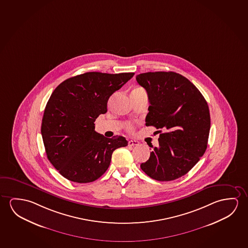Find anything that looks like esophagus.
I'll return each mask as SVG.
<instances>
[{
  "instance_id": "1",
  "label": "esophagus",
  "mask_w": 248,
  "mask_h": 248,
  "mask_svg": "<svg viewBox=\"0 0 248 248\" xmlns=\"http://www.w3.org/2000/svg\"><path fill=\"white\" fill-rule=\"evenodd\" d=\"M139 144V141H137V140H130L129 142H128V145L130 146V147H132V146H136V145Z\"/></svg>"
}]
</instances>
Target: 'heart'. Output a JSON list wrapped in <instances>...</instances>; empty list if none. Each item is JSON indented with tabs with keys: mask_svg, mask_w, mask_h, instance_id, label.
Returning <instances> with one entry per match:
<instances>
[{
	"mask_svg": "<svg viewBox=\"0 0 248 248\" xmlns=\"http://www.w3.org/2000/svg\"><path fill=\"white\" fill-rule=\"evenodd\" d=\"M126 129L128 130H130V131H131V130H133L134 127L133 124H128L127 125H126Z\"/></svg>",
	"mask_w": 248,
	"mask_h": 248,
	"instance_id": "heart-1",
	"label": "heart"
}]
</instances>
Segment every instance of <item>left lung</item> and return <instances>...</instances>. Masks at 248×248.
Listing matches in <instances>:
<instances>
[{"mask_svg": "<svg viewBox=\"0 0 248 248\" xmlns=\"http://www.w3.org/2000/svg\"><path fill=\"white\" fill-rule=\"evenodd\" d=\"M137 81L149 97L146 125L160 130L159 147L149 145L154 149L149 160L141 163V170L158 181L179 179L198 163L207 149L208 104L195 85L178 73H142L137 76Z\"/></svg>", "mask_w": 248, "mask_h": 248, "instance_id": "1", "label": "left lung"}]
</instances>
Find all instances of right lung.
<instances>
[{"instance_id": "right-lung-1", "label": "right lung", "mask_w": 248, "mask_h": 248, "mask_svg": "<svg viewBox=\"0 0 248 248\" xmlns=\"http://www.w3.org/2000/svg\"><path fill=\"white\" fill-rule=\"evenodd\" d=\"M134 73H84L54 90L41 124L46 155L61 175L73 182L89 183L103 175L115 149L125 147L124 137L107 138L96 132L94 122L107 111L110 96Z\"/></svg>"}]
</instances>
